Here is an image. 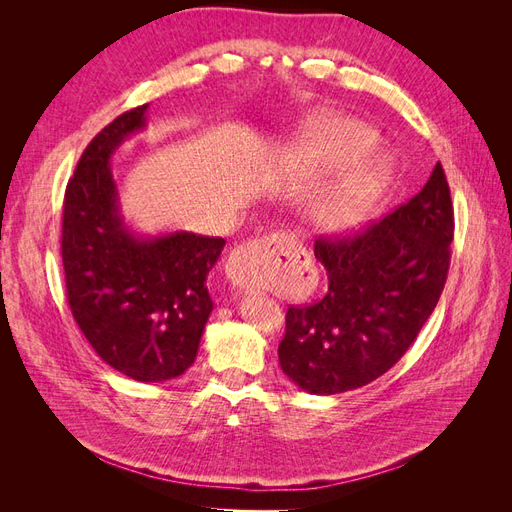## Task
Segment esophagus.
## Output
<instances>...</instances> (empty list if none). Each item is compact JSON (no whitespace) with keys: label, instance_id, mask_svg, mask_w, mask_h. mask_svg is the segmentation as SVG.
Masks as SVG:
<instances>
[{"label":"esophagus","instance_id":"34e87169","mask_svg":"<svg viewBox=\"0 0 512 512\" xmlns=\"http://www.w3.org/2000/svg\"><path fill=\"white\" fill-rule=\"evenodd\" d=\"M307 256L286 232H271L237 245L226 260V275L237 288L269 286L290 275L297 258Z\"/></svg>","mask_w":512,"mask_h":512}]
</instances>
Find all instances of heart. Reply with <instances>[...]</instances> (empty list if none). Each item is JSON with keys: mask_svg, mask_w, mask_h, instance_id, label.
Segmentation results:
<instances>
[{"mask_svg": "<svg viewBox=\"0 0 512 512\" xmlns=\"http://www.w3.org/2000/svg\"><path fill=\"white\" fill-rule=\"evenodd\" d=\"M374 145L376 134L361 123L331 121L316 132L312 151L335 162H354L361 160ZM391 183L393 166L389 160L378 158L367 162L324 209V224L333 232H348L356 228L374 211L386 190L391 188Z\"/></svg>", "mask_w": 512, "mask_h": 512, "instance_id": "obj_1", "label": "heart"}]
</instances>
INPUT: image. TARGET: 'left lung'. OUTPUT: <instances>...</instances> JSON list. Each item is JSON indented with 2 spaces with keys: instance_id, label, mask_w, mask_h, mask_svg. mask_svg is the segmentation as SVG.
Listing matches in <instances>:
<instances>
[{
  "instance_id": "left-lung-1",
  "label": "left lung",
  "mask_w": 512,
  "mask_h": 512,
  "mask_svg": "<svg viewBox=\"0 0 512 512\" xmlns=\"http://www.w3.org/2000/svg\"><path fill=\"white\" fill-rule=\"evenodd\" d=\"M455 218L438 162L425 188L348 237H320L329 290L290 305L277 348L284 374L314 395L359 389L386 374L438 305L451 267Z\"/></svg>"
}]
</instances>
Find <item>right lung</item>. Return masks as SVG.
I'll return each instance as SVG.
<instances>
[{
	"mask_svg": "<svg viewBox=\"0 0 512 512\" xmlns=\"http://www.w3.org/2000/svg\"><path fill=\"white\" fill-rule=\"evenodd\" d=\"M147 104L113 119L76 164L64 196L61 260L72 316L100 359L138 382L181 376L213 309L207 275L224 239L136 237L119 213L113 151L145 128Z\"/></svg>",
	"mask_w": 512,
	"mask_h": 512,
	"instance_id": "obj_1",
	"label": "right lung"
}]
</instances>
